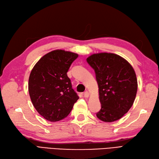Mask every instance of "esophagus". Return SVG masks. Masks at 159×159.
Here are the masks:
<instances>
[{"mask_svg": "<svg viewBox=\"0 0 159 159\" xmlns=\"http://www.w3.org/2000/svg\"><path fill=\"white\" fill-rule=\"evenodd\" d=\"M84 97H85V98H89V93L88 92V91H85V92H84Z\"/></svg>", "mask_w": 159, "mask_h": 159, "instance_id": "34e87169", "label": "esophagus"}]
</instances>
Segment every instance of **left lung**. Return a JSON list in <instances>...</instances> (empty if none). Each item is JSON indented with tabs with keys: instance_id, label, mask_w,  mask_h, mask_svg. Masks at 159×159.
Segmentation results:
<instances>
[{
	"instance_id": "obj_1",
	"label": "left lung",
	"mask_w": 159,
	"mask_h": 159,
	"mask_svg": "<svg viewBox=\"0 0 159 159\" xmlns=\"http://www.w3.org/2000/svg\"><path fill=\"white\" fill-rule=\"evenodd\" d=\"M94 69L102 108L96 113L101 121L121 119L132 107L137 91V80L132 66L117 54L98 53L87 58Z\"/></svg>"
}]
</instances>
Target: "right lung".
<instances>
[{"instance_id":"right-lung-1","label":"right lung","mask_w":159,"mask_h":159,"mask_svg":"<svg viewBox=\"0 0 159 159\" xmlns=\"http://www.w3.org/2000/svg\"><path fill=\"white\" fill-rule=\"evenodd\" d=\"M78 54L63 50H53L42 56L32 68L28 91L34 107L51 122L66 117L79 99L67 75Z\"/></svg>"}]
</instances>
